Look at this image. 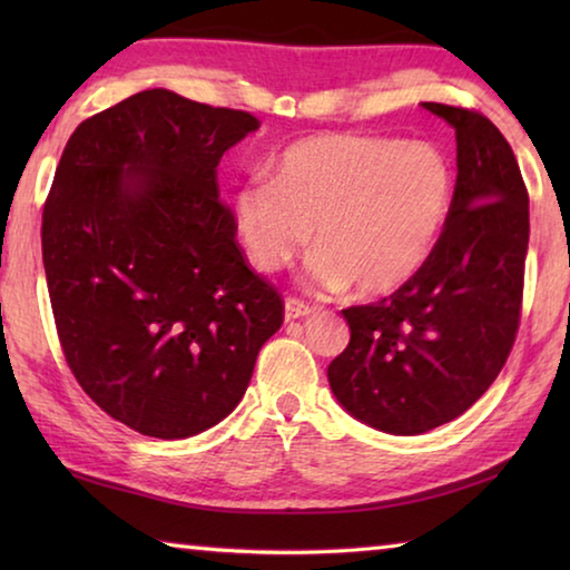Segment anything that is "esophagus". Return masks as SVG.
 Wrapping results in <instances>:
<instances>
[{"label":"esophagus","instance_id":"obj_1","mask_svg":"<svg viewBox=\"0 0 570 570\" xmlns=\"http://www.w3.org/2000/svg\"><path fill=\"white\" fill-rule=\"evenodd\" d=\"M308 314H314V308L308 306V304H304L302 298H294V296H288L286 302H284V320H286V322L304 320V316H308Z\"/></svg>","mask_w":570,"mask_h":570}]
</instances>
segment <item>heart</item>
<instances>
[{"instance_id":"heart-1","label":"heart","mask_w":570,"mask_h":570,"mask_svg":"<svg viewBox=\"0 0 570 570\" xmlns=\"http://www.w3.org/2000/svg\"><path fill=\"white\" fill-rule=\"evenodd\" d=\"M455 168L432 142L370 135H308L274 160L272 180L234 196L240 244L254 268L292 262L314 230L308 282L362 298L400 292L420 276L445 234Z\"/></svg>"}]
</instances>
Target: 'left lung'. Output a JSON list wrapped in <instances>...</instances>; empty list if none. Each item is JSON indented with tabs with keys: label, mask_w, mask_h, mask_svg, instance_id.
<instances>
[{
	"label": "left lung",
	"mask_w": 570,
	"mask_h": 570,
	"mask_svg": "<svg viewBox=\"0 0 570 570\" xmlns=\"http://www.w3.org/2000/svg\"><path fill=\"white\" fill-rule=\"evenodd\" d=\"M455 128L458 180L430 264L380 304L344 308L350 344L326 370L336 402L390 435H422L475 404L513 350L528 254V190L485 115L422 102Z\"/></svg>",
	"instance_id": "8db88e82"
}]
</instances>
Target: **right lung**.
<instances>
[{
	"mask_svg": "<svg viewBox=\"0 0 570 570\" xmlns=\"http://www.w3.org/2000/svg\"><path fill=\"white\" fill-rule=\"evenodd\" d=\"M258 125L142 90L77 125L55 170L42 262L65 360L140 435L183 440L228 417L284 322L216 183L224 153Z\"/></svg>",
	"mask_w": 570,
	"mask_h": 570,
	"instance_id": "1",
	"label": "right lung"
}]
</instances>
